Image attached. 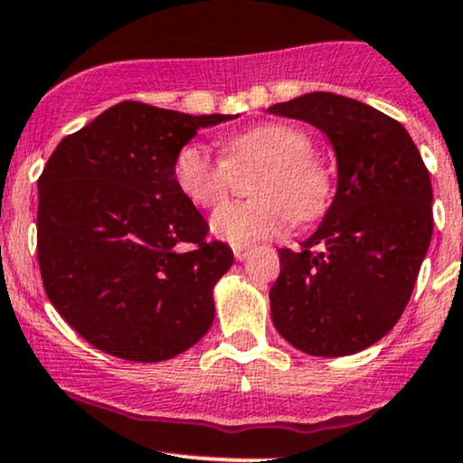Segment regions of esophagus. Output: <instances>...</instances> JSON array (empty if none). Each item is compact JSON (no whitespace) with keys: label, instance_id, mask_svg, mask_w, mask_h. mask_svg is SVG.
I'll use <instances>...</instances> for the list:
<instances>
[{"label":"esophagus","instance_id":"1","mask_svg":"<svg viewBox=\"0 0 463 463\" xmlns=\"http://www.w3.org/2000/svg\"><path fill=\"white\" fill-rule=\"evenodd\" d=\"M232 252H235L237 261H246L252 255V248H232Z\"/></svg>","mask_w":463,"mask_h":463}]
</instances>
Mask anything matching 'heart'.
Here are the masks:
<instances>
[{"label": "heart", "instance_id": "heart-1", "mask_svg": "<svg viewBox=\"0 0 463 463\" xmlns=\"http://www.w3.org/2000/svg\"><path fill=\"white\" fill-rule=\"evenodd\" d=\"M223 160L200 142H186L174 157V180L193 206L213 211L222 206L232 186V174L261 171L252 180L257 202L222 208L211 220L217 240L235 248L281 235L289 222L321 215L329 195V177L309 156L306 131L288 123H263L222 142Z\"/></svg>", "mask_w": 463, "mask_h": 463}]
</instances>
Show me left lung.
<instances>
[{"label":"left lung","instance_id":"left-lung-1","mask_svg":"<svg viewBox=\"0 0 463 463\" xmlns=\"http://www.w3.org/2000/svg\"><path fill=\"white\" fill-rule=\"evenodd\" d=\"M327 136L338 186L301 250H279L270 289L277 332L309 355L372 347L402 317L433 235V189L398 120L360 100L312 91L268 108Z\"/></svg>","mask_w":463,"mask_h":463}]
</instances>
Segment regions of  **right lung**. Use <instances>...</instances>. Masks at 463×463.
<instances>
[{
	"label": "right lung",
	"instance_id": "1",
	"mask_svg": "<svg viewBox=\"0 0 463 463\" xmlns=\"http://www.w3.org/2000/svg\"><path fill=\"white\" fill-rule=\"evenodd\" d=\"M191 116L123 100L65 136L39 177L37 257L45 294L100 352L160 363L213 325V288L232 266L223 241L174 180Z\"/></svg>",
	"mask_w": 463,
	"mask_h": 463
}]
</instances>
